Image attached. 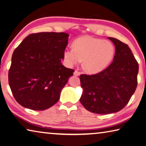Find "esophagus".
I'll list each match as a JSON object with an SVG mask.
<instances>
[{
	"instance_id": "esophagus-1",
	"label": "esophagus",
	"mask_w": 146,
	"mask_h": 146,
	"mask_svg": "<svg viewBox=\"0 0 146 146\" xmlns=\"http://www.w3.org/2000/svg\"><path fill=\"white\" fill-rule=\"evenodd\" d=\"M74 75L76 76H80V71H77V70H75V71H74Z\"/></svg>"
}]
</instances>
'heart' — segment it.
Segmentation results:
<instances>
[{"mask_svg": "<svg viewBox=\"0 0 146 146\" xmlns=\"http://www.w3.org/2000/svg\"><path fill=\"white\" fill-rule=\"evenodd\" d=\"M114 53V46L110 42L85 36L74 41L73 48L64 50V57L70 66L77 64L83 60L84 70L90 73H96L107 67Z\"/></svg>", "mask_w": 146, "mask_h": 146, "instance_id": "b5f03b06", "label": "heart"}]
</instances>
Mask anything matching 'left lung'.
Wrapping results in <instances>:
<instances>
[{"label":"left lung","mask_w":146,"mask_h":146,"mask_svg":"<svg viewBox=\"0 0 146 146\" xmlns=\"http://www.w3.org/2000/svg\"><path fill=\"white\" fill-rule=\"evenodd\" d=\"M108 38L115 46L113 62L98 73L80 76L83 89L80 102L86 109L98 114L123 109L137 86L139 64L130 48L117 39Z\"/></svg>","instance_id":"8db88e82"}]
</instances>
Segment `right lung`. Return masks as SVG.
Masks as SVG:
<instances>
[{
    "label": "right lung",
    "mask_w": 146,
    "mask_h": 146,
    "mask_svg": "<svg viewBox=\"0 0 146 146\" xmlns=\"http://www.w3.org/2000/svg\"><path fill=\"white\" fill-rule=\"evenodd\" d=\"M69 35L65 33L31 34L15 50L9 85L22 107L44 110L55 104L75 71L62 64Z\"/></svg>",
    "instance_id": "add662e5"
}]
</instances>
